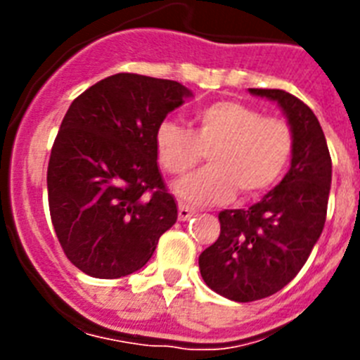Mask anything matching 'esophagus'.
<instances>
[{
    "mask_svg": "<svg viewBox=\"0 0 360 360\" xmlns=\"http://www.w3.org/2000/svg\"><path fill=\"white\" fill-rule=\"evenodd\" d=\"M193 214H195V211H193L189 205H186V203H178V219H180V221H186V219H189Z\"/></svg>",
    "mask_w": 360,
    "mask_h": 360,
    "instance_id": "esophagus-1",
    "label": "esophagus"
}]
</instances>
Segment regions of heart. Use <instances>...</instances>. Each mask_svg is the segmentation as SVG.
<instances>
[{"label":"heart","mask_w":360,"mask_h":360,"mask_svg":"<svg viewBox=\"0 0 360 360\" xmlns=\"http://www.w3.org/2000/svg\"><path fill=\"white\" fill-rule=\"evenodd\" d=\"M155 153L171 176H184L209 155L207 169L176 187L186 202L209 205L231 198L236 189L254 198L274 187L294 153V133L285 120L263 117L238 101H218L196 110L193 131L162 120Z\"/></svg>","instance_id":"heart-1"}]
</instances>
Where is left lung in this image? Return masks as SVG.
<instances>
[{"label": "left lung", "instance_id": "1", "mask_svg": "<svg viewBox=\"0 0 360 360\" xmlns=\"http://www.w3.org/2000/svg\"><path fill=\"white\" fill-rule=\"evenodd\" d=\"M278 103L294 133L290 169L257 203L218 214L219 236L198 257L216 294L250 303L281 290L297 276L326 221L332 158L314 111L283 90L249 88Z\"/></svg>", "mask_w": 360, "mask_h": 360}]
</instances>
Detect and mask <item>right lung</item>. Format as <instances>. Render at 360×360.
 I'll use <instances>...</instances> for the list:
<instances>
[{
  "label": "right lung",
  "mask_w": 360,
  "mask_h": 360,
  "mask_svg": "<svg viewBox=\"0 0 360 360\" xmlns=\"http://www.w3.org/2000/svg\"><path fill=\"white\" fill-rule=\"evenodd\" d=\"M191 95L176 81L115 73L66 111L50 153L49 205L66 257L84 274H133L176 221L155 131Z\"/></svg>",
  "instance_id": "1"
}]
</instances>
